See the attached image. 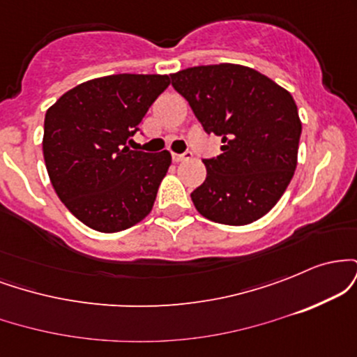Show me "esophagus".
Here are the masks:
<instances>
[{
    "mask_svg": "<svg viewBox=\"0 0 357 357\" xmlns=\"http://www.w3.org/2000/svg\"><path fill=\"white\" fill-rule=\"evenodd\" d=\"M190 158H191L190 153H184V154H176V153H173V161H174V162L186 161V159H190Z\"/></svg>",
    "mask_w": 357,
    "mask_h": 357,
    "instance_id": "1",
    "label": "esophagus"
}]
</instances>
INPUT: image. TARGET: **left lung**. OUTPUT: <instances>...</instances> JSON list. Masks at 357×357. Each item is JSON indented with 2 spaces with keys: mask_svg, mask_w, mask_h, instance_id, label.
Instances as JSON below:
<instances>
[{
  "mask_svg": "<svg viewBox=\"0 0 357 357\" xmlns=\"http://www.w3.org/2000/svg\"><path fill=\"white\" fill-rule=\"evenodd\" d=\"M171 84L203 129L223 142V153L203 159L206 179L191 192L196 210L231 227L267 215L297 167L302 122L290 92L235 63L186 68Z\"/></svg>",
  "mask_w": 357,
  "mask_h": 357,
  "instance_id": "obj_1",
  "label": "left lung"
}]
</instances>
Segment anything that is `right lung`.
I'll return each mask as SVG.
<instances>
[{
    "mask_svg": "<svg viewBox=\"0 0 357 357\" xmlns=\"http://www.w3.org/2000/svg\"><path fill=\"white\" fill-rule=\"evenodd\" d=\"M169 85L167 75L119 73L65 92L45 116L43 158L53 190L92 230L116 233L153 210L171 154L127 142Z\"/></svg>",
    "mask_w": 357,
    "mask_h": 357,
    "instance_id": "obj_1",
    "label": "right lung"
}]
</instances>
